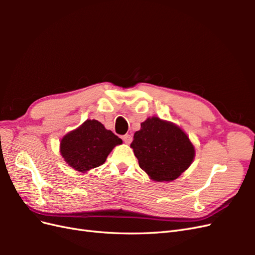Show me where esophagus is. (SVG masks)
Here are the masks:
<instances>
[{"label": "esophagus", "instance_id": "1", "mask_svg": "<svg viewBox=\"0 0 255 255\" xmlns=\"http://www.w3.org/2000/svg\"><path fill=\"white\" fill-rule=\"evenodd\" d=\"M122 139H123V141H125L126 143H130V142H132V139H133V138H132V136H130V135H128V134H127V135H125V136H123L122 137Z\"/></svg>", "mask_w": 255, "mask_h": 255}]
</instances>
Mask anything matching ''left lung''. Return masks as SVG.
<instances>
[{
	"label": "left lung",
	"instance_id": "left-lung-1",
	"mask_svg": "<svg viewBox=\"0 0 255 255\" xmlns=\"http://www.w3.org/2000/svg\"><path fill=\"white\" fill-rule=\"evenodd\" d=\"M130 148L139 167L154 182L176 180L194 161L196 151L184 130L156 116L140 123Z\"/></svg>",
	"mask_w": 255,
	"mask_h": 255
}]
</instances>
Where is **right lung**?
I'll return each instance as SVG.
<instances>
[{"mask_svg":"<svg viewBox=\"0 0 255 255\" xmlns=\"http://www.w3.org/2000/svg\"><path fill=\"white\" fill-rule=\"evenodd\" d=\"M122 140L101 122L87 119L60 140L59 152L74 170L85 173L105 163L109 154Z\"/></svg>","mask_w":255,"mask_h":255,"instance_id":"1","label":"right lung"}]
</instances>
